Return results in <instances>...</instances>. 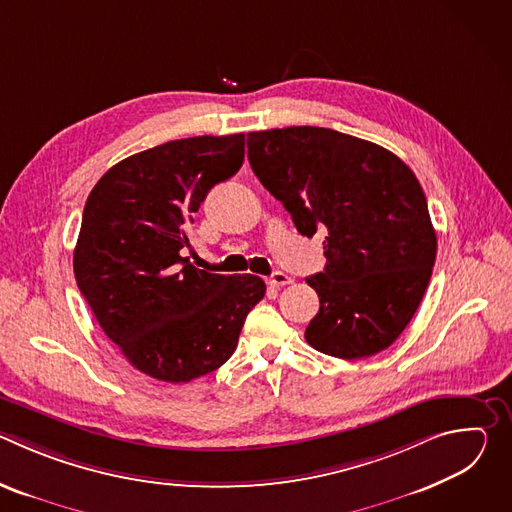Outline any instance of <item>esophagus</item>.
I'll return each mask as SVG.
<instances>
[{
    "instance_id": "34e87169",
    "label": "esophagus",
    "mask_w": 512,
    "mask_h": 512,
    "mask_svg": "<svg viewBox=\"0 0 512 512\" xmlns=\"http://www.w3.org/2000/svg\"><path fill=\"white\" fill-rule=\"evenodd\" d=\"M267 283L271 287H283V285H289L291 283V277L283 271H273V275L267 279Z\"/></svg>"
}]
</instances>
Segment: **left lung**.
Wrapping results in <instances>:
<instances>
[{"instance_id":"obj_1","label":"left lung","mask_w":512,"mask_h":512,"mask_svg":"<svg viewBox=\"0 0 512 512\" xmlns=\"http://www.w3.org/2000/svg\"><path fill=\"white\" fill-rule=\"evenodd\" d=\"M247 148L296 229L326 233V267L306 279L320 298L308 344L344 360L389 348L421 304L437 251L411 168L373 141L310 125L251 131Z\"/></svg>"}]
</instances>
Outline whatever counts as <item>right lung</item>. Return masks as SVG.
Masks as SVG:
<instances>
[{"instance_id": "add662e5", "label": "right lung", "mask_w": 512, "mask_h": 512, "mask_svg": "<svg viewBox=\"0 0 512 512\" xmlns=\"http://www.w3.org/2000/svg\"><path fill=\"white\" fill-rule=\"evenodd\" d=\"M243 160L245 133L174 139L115 164L87 198L77 285L103 332L152 379L188 383L223 367L265 296L257 275L208 273L182 257L192 214Z\"/></svg>"}]
</instances>
